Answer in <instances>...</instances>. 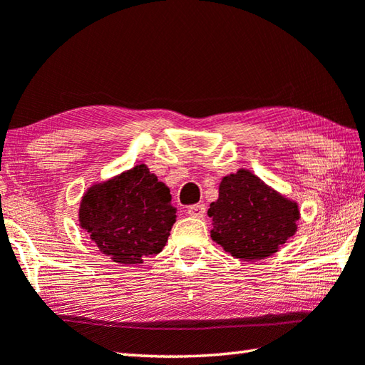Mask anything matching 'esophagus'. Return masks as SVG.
Wrapping results in <instances>:
<instances>
[{
    "label": "esophagus",
    "instance_id": "1",
    "mask_svg": "<svg viewBox=\"0 0 365 365\" xmlns=\"http://www.w3.org/2000/svg\"><path fill=\"white\" fill-rule=\"evenodd\" d=\"M187 214L190 217H195V218H202L205 214V207L204 204H195V205H190L187 209Z\"/></svg>",
    "mask_w": 365,
    "mask_h": 365
}]
</instances>
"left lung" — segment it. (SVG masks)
<instances>
[{
	"label": "left lung",
	"instance_id": "1",
	"mask_svg": "<svg viewBox=\"0 0 365 365\" xmlns=\"http://www.w3.org/2000/svg\"><path fill=\"white\" fill-rule=\"evenodd\" d=\"M207 215L212 241L231 257L255 262L274 255L297 233L300 209L252 170L237 169L222 178Z\"/></svg>",
	"mask_w": 365,
	"mask_h": 365
}]
</instances>
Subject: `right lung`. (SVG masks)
<instances>
[{
	"instance_id": "obj_1",
	"label": "right lung",
	"mask_w": 365,
	"mask_h": 365,
	"mask_svg": "<svg viewBox=\"0 0 365 365\" xmlns=\"http://www.w3.org/2000/svg\"><path fill=\"white\" fill-rule=\"evenodd\" d=\"M170 190L137 164L92 183L79 202V227L98 250L119 264H138L164 249L177 218Z\"/></svg>"
}]
</instances>
